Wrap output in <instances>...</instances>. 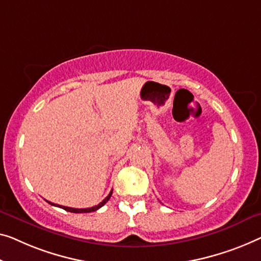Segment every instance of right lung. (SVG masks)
<instances>
[{
	"mask_svg": "<svg viewBox=\"0 0 261 261\" xmlns=\"http://www.w3.org/2000/svg\"><path fill=\"white\" fill-rule=\"evenodd\" d=\"M111 194H112V190L110 191V193L108 194V197L106 198V199H104V200L102 201V203H99L98 205H96V206H92V207H88V208H73V207H68V206H62V205H57V204L50 203V201H48V200H46V201H48V203H49L50 205H53V206H57V207L63 208V210H65V211H68V212H72V213H89V212L97 211V210L102 207V206H103L104 204H107V201H108L109 199H110Z\"/></svg>",
	"mask_w": 261,
	"mask_h": 261,
	"instance_id": "right-lung-1",
	"label": "right lung"
}]
</instances>
